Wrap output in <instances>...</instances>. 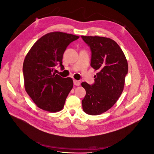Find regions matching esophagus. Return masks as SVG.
I'll use <instances>...</instances> for the list:
<instances>
[{
	"mask_svg": "<svg viewBox=\"0 0 154 154\" xmlns=\"http://www.w3.org/2000/svg\"><path fill=\"white\" fill-rule=\"evenodd\" d=\"M74 85H76V86H79L80 85V81H78L76 80H74Z\"/></svg>",
	"mask_w": 154,
	"mask_h": 154,
	"instance_id": "obj_1",
	"label": "esophagus"
}]
</instances>
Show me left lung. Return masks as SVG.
<instances>
[{
    "mask_svg": "<svg viewBox=\"0 0 154 154\" xmlns=\"http://www.w3.org/2000/svg\"><path fill=\"white\" fill-rule=\"evenodd\" d=\"M91 50V66L97 71L94 83L82 82L86 95L83 110L89 115H100L110 109L123 91L128 63L122 49L113 40L102 36H81Z\"/></svg>",
    "mask_w": 154,
    "mask_h": 154,
    "instance_id": "1",
    "label": "left lung"
}]
</instances>
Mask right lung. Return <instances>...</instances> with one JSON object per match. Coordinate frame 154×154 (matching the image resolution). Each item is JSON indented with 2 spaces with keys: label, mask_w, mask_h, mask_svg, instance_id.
<instances>
[{
  "label": "right lung",
  "mask_w": 154,
  "mask_h": 154,
  "mask_svg": "<svg viewBox=\"0 0 154 154\" xmlns=\"http://www.w3.org/2000/svg\"><path fill=\"white\" fill-rule=\"evenodd\" d=\"M79 36L62 32H51L37 40L27 53L23 63L26 91L40 109L57 112L63 108L73 87L71 78L54 72L56 66L62 69L64 51Z\"/></svg>",
  "instance_id": "obj_1"
}]
</instances>
